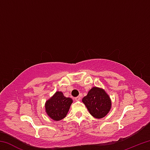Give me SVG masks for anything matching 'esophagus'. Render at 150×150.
Listing matches in <instances>:
<instances>
[{"mask_svg": "<svg viewBox=\"0 0 150 150\" xmlns=\"http://www.w3.org/2000/svg\"><path fill=\"white\" fill-rule=\"evenodd\" d=\"M75 100L76 101H79L81 100V97H80V96H77V97L75 98Z\"/></svg>", "mask_w": 150, "mask_h": 150, "instance_id": "34e87169", "label": "esophagus"}]
</instances>
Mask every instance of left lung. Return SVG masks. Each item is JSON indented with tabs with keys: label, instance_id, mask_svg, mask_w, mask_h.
<instances>
[{
	"label": "left lung",
	"instance_id": "obj_1",
	"mask_svg": "<svg viewBox=\"0 0 150 150\" xmlns=\"http://www.w3.org/2000/svg\"><path fill=\"white\" fill-rule=\"evenodd\" d=\"M82 102L95 118H104L110 112L112 102L110 96L102 88L93 87L84 96Z\"/></svg>",
	"mask_w": 150,
	"mask_h": 150
}]
</instances>
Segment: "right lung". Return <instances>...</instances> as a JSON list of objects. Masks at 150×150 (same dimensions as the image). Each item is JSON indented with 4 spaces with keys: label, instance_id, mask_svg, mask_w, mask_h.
<instances>
[{
    "label": "right lung",
    "instance_id": "1",
    "mask_svg": "<svg viewBox=\"0 0 150 150\" xmlns=\"http://www.w3.org/2000/svg\"><path fill=\"white\" fill-rule=\"evenodd\" d=\"M72 103V98L65 97L62 92L57 91L45 102V112L54 121L61 120L67 116Z\"/></svg>",
    "mask_w": 150,
    "mask_h": 150
}]
</instances>
